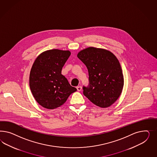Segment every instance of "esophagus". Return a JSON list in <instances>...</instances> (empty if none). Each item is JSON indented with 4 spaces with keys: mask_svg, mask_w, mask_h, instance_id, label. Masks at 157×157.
<instances>
[{
    "mask_svg": "<svg viewBox=\"0 0 157 157\" xmlns=\"http://www.w3.org/2000/svg\"><path fill=\"white\" fill-rule=\"evenodd\" d=\"M76 89H77V90L78 91H81L82 90V87L81 86H77Z\"/></svg>",
    "mask_w": 157,
    "mask_h": 157,
    "instance_id": "obj_1",
    "label": "esophagus"
}]
</instances>
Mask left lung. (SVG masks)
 <instances>
[{
    "mask_svg": "<svg viewBox=\"0 0 157 157\" xmlns=\"http://www.w3.org/2000/svg\"><path fill=\"white\" fill-rule=\"evenodd\" d=\"M77 56L89 72V85L83 87V94L101 108L112 105L119 98L124 86L123 71L117 57L108 50L94 47L82 50Z\"/></svg>",
    "mask_w": 157,
    "mask_h": 157,
    "instance_id": "left-lung-1",
    "label": "left lung"
}]
</instances>
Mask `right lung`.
Listing matches in <instances>:
<instances>
[{"label": "right lung", "mask_w": 157, "mask_h": 157, "mask_svg": "<svg viewBox=\"0 0 157 157\" xmlns=\"http://www.w3.org/2000/svg\"><path fill=\"white\" fill-rule=\"evenodd\" d=\"M70 55L69 51L51 49L41 53L34 62L29 86L36 101L45 108L60 106L77 90L62 74V68Z\"/></svg>", "instance_id": "right-lung-1"}]
</instances>
